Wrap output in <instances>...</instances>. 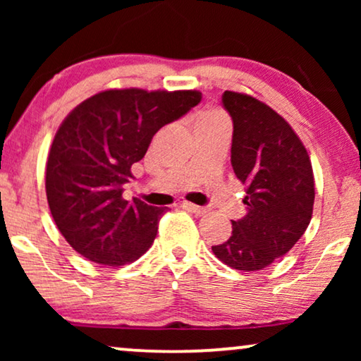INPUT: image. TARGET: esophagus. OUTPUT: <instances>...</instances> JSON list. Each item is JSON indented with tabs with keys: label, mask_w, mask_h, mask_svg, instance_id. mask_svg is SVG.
Returning a JSON list of instances; mask_svg holds the SVG:
<instances>
[{
	"label": "esophagus",
	"mask_w": 361,
	"mask_h": 361,
	"mask_svg": "<svg viewBox=\"0 0 361 361\" xmlns=\"http://www.w3.org/2000/svg\"><path fill=\"white\" fill-rule=\"evenodd\" d=\"M182 207H184L185 210H189V212H192V214H195V215H205L207 210L205 207H199V205H194V204H190V202H184V204H182Z\"/></svg>",
	"instance_id": "34e87169"
}]
</instances>
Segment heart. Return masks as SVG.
Listing matches in <instances>:
<instances>
[{"mask_svg":"<svg viewBox=\"0 0 361 361\" xmlns=\"http://www.w3.org/2000/svg\"><path fill=\"white\" fill-rule=\"evenodd\" d=\"M220 118H224V116L220 115V113H216V111H207V113H204V115H200L199 121H197V125H199V123H205V121L220 120Z\"/></svg>","mask_w":361,"mask_h":361,"instance_id":"b5f03b06","label":"heart"}]
</instances>
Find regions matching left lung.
Listing matches in <instances>:
<instances>
[{
    "label": "left lung",
    "mask_w": 361,
    "mask_h": 361,
    "mask_svg": "<svg viewBox=\"0 0 361 361\" xmlns=\"http://www.w3.org/2000/svg\"><path fill=\"white\" fill-rule=\"evenodd\" d=\"M221 103L233 121L231 167L246 185V215L231 220V236L212 251L230 268L250 273L284 256L307 230L312 164L289 123L266 103L228 90Z\"/></svg>",
    "instance_id": "8db88e82"
}]
</instances>
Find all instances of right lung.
I'll list each match as a JSON object with an SVG mask.
<instances>
[{
  "instance_id": "1",
  "label": "right lung",
  "mask_w": 361,
  "mask_h": 361,
  "mask_svg": "<svg viewBox=\"0 0 361 361\" xmlns=\"http://www.w3.org/2000/svg\"><path fill=\"white\" fill-rule=\"evenodd\" d=\"M197 90L97 93L68 113L54 137L46 194L57 228L83 258L123 266L151 248L164 209L123 199L131 166L152 136L199 105Z\"/></svg>"
}]
</instances>
